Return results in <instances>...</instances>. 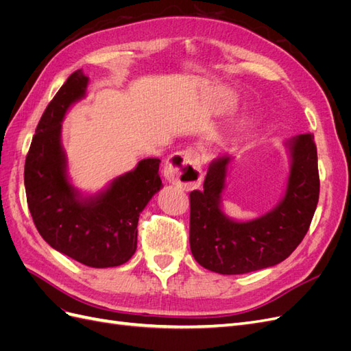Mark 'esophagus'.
Returning <instances> with one entry per match:
<instances>
[{
  "label": "esophagus",
  "mask_w": 351,
  "mask_h": 351,
  "mask_svg": "<svg viewBox=\"0 0 351 351\" xmlns=\"http://www.w3.org/2000/svg\"><path fill=\"white\" fill-rule=\"evenodd\" d=\"M164 176L169 183L184 190L197 189L204 178L202 171V156L197 149L189 147L168 158L164 167Z\"/></svg>",
  "instance_id": "1"
}]
</instances>
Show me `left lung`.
Returning a JSON list of instances; mask_svg holds the SVG:
<instances>
[{
	"label": "left lung",
	"mask_w": 351,
	"mask_h": 351,
	"mask_svg": "<svg viewBox=\"0 0 351 351\" xmlns=\"http://www.w3.org/2000/svg\"><path fill=\"white\" fill-rule=\"evenodd\" d=\"M290 174L280 204L250 221H234L221 208L231 158L209 164L204 190L190 193V249L202 267L222 275L269 268L287 259L311 227L319 200V173L313 134L285 142Z\"/></svg>",
	"instance_id": "left-lung-1"
}]
</instances>
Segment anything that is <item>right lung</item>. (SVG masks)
<instances>
[{
	"instance_id": "add662e5",
	"label": "right lung",
	"mask_w": 351,
	"mask_h": 351,
	"mask_svg": "<svg viewBox=\"0 0 351 351\" xmlns=\"http://www.w3.org/2000/svg\"><path fill=\"white\" fill-rule=\"evenodd\" d=\"M89 79L74 71L42 114L25 162L30 215L52 249L92 268L119 267L137 247V221L162 187L159 159L146 158L114 178L102 192L83 196L67 176L61 123L74 102L84 98Z\"/></svg>"
}]
</instances>
